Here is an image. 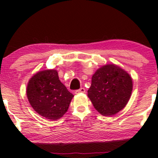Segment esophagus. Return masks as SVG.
<instances>
[{
  "mask_svg": "<svg viewBox=\"0 0 158 158\" xmlns=\"http://www.w3.org/2000/svg\"><path fill=\"white\" fill-rule=\"evenodd\" d=\"M74 93H75L76 94H81V93L84 94V93H85V89L84 88H81L80 89L75 90V92H74Z\"/></svg>",
  "mask_w": 158,
  "mask_h": 158,
  "instance_id": "34e87169",
  "label": "esophagus"
}]
</instances>
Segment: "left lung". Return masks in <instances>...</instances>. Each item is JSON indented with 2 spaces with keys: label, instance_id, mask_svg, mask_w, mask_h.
Wrapping results in <instances>:
<instances>
[{
  "label": "left lung",
  "instance_id": "1",
  "mask_svg": "<svg viewBox=\"0 0 158 158\" xmlns=\"http://www.w3.org/2000/svg\"><path fill=\"white\" fill-rule=\"evenodd\" d=\"M133 88L130 75L117 65L106 64L94 74L88 97L103 116L118 113L129 100Z\"/></svg>",
  "mask_w": 158,
  "mask_h": 158
}]
</instances>
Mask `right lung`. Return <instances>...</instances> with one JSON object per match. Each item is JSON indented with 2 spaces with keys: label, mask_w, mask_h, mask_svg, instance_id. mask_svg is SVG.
Returning a JSON list of instances; mask_svg holds the SVG:
<instances>
[{
  "label": "right lung",
  "mask_w": 158,
  "mask_h": 158,
  "mask_svg": "<svg viewBox=\"0 0 158 158\" xmlns=\"http://www.w3.org/2000/svg\"><path fill=\"white\" fill-rule=\"evenodd\" d=\"M27 96L38 114L52 120L66 113L73 97L59 79L57 70L53 69L35 73L27 85Z\"/></svg>",
  "instance_id": "right-lung-1"
}]
</instances>
